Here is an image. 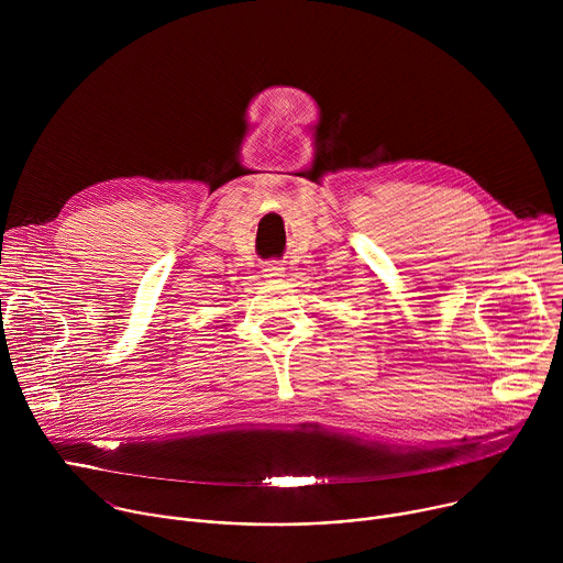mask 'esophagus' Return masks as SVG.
<instances>
[{
	"label": "esophagus",
	"mask_w": 563,
	"mask_h": 563,
	"mask_svg": "<svg viewBox=\"0 0 563 563\" xmlns=\"http://www.w3.org/2000/svg\"><path fill=\"white\" fill-rule=\"evenodd\" d=\"M263 274H265V278H269V280H278V278L285 276V267H283L280 263L272 261V263H265V265H263Z\"/></svg>",
	"instance_id": "esophagus-1"
}]
</instances>
